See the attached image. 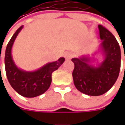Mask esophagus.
<instances>
[{
    "label": "esophagus",
    "instance_id": "34e87169",
    "mask_svg": "<svg viewBox=\"0 0 125 125\" xmlns=\"http://www.w3.org/2000/svg\"><path fill=\"white\" fill-rule=\"evenodd\" d=\"M72 53L70 52V51H67V52H65V54H64V56H65V59H67V60H70L72 58Z\"/></svg>",
    "mask_w": 125,
    "mask_h": 125
}]
</instances>
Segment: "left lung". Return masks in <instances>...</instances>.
<instances>
[{
    "label": "left lung",
    "mask_w": 125,
    "mask_h": 125,
    "mask_svg": "<svg viewBox=\"0 0 125 125\" xmlns=\"http://www.w3.org/2000/svg\"><path fill=\"white\" fill-rule=\"evenodd\" d=\"M102 43L91 55L74 58L72 72L74 83L76 89L90 96L102 95L112 88L118 79L121 61L120 48L115 37L101 25L98 26ZM100 54L103 61L93 65L95 55Z\"/></svg>",
    "instance_id": "1"
}]
</instances>
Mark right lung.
<instances>
[{
  "mask_svg": "<svg viewBox=\"0 0 125 125\" xmlns=\"http://www.w3.org/2000/svg\"><path fill=\"white\" fill-rule=\"evenodd\" d=\"M23 28V26H21L15 32L7 44L5 66L7 79L13 89L23 97L32 98L44 93L49 89L51 83L52 73L65 62V58L61 57L58 60L48 62L35 71H26L18 67L13 60L12 49L17 35Z\"/></svg>",
  "mask_w": 125,
  "mask_h": 125,
  "instance_id": "add662e5",
  "label": "right lung"
}]
</instances>
